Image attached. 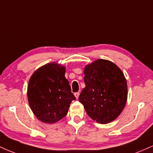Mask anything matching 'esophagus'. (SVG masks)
Returning a JSON list of instances; mask_svg holds the SVG:
<instances>
[{"label": "esophagus", "instance_id": "34e87169", "mask_svg": "<svg viewBox=\"0 0 153 153\" xmlns=\"http://www.w3.org/2000/svg\"><path fill=\"white\" fill-rule=\"evenodd\" d=\"M74 95H75V97H76V99H78L79 95H80V93H79V92H76V93H75Z\"/></svg>", "mask_w": 153, "mask_h": 153}]
</instances>
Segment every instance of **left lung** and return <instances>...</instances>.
Instances as JSON below:
<instances>
[{"label": "left lung", "mask_w": 153, "mask_h": 153, "mask_svg": "<svg viewBox=\"0 0 153 153\" xmlns=\"http://www.w3.org/2000/svg\"><path fill=\"white\" fill-rule=\"evenodd\" d=\"M85 87L78 100L88 115L100 124L117 119L125 106L127 85L122 71L114 63L99 59L84 70Z\"/></svg>", "instance_id": "8db88e82"}]
</instances>
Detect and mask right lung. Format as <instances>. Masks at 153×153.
Here are the masks:
<instances>
[{
	"label": "right lung",
	"mask_w": 153,
	"mask_h": 153,
	"mask_svg": "<svg viewBox=\"0 0 153 153\" xmlns=\"http://www.w3.org/2000/svg\"><path fill=\"white\" fill-rule=\"evenodd\" d=\"M65 73L64 66L49 63L36 70L29 79V106L42 122L52 124L62 119L68 114L72 101L75 100Z\"/></svg>",
	"instance_id": "right-lung-1"
}]
</instances>
